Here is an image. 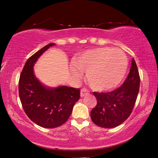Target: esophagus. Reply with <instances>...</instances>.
I'll return each mask as SVG.
<instances>
[{"label":"esophagus","mask_w":158,"mask_h":158,"mask_svg":"<svg viewBox=\"0 0 158 158\" xmlns=\"http://www.w3.org/2000/svg\"><path fill=\"white\" fill-rule=\"evenodd\" d=\"M88 94V91L85 89V88H83V89H81V98H82V97L87 96Z\"/></svg>","instance_id":"esophagus-1"}]
</instances>
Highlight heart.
<instances>
[{
    "mask_svg": "<svg viewBox=\"0 0 158 158\" xmlns=\"http://www.w3.org/2000/svg\"><path fill=\"white\" fill-rule=\"evenodd\" d=\"M71 66V71L78 76V69L86 73L90 88L96 91H108L124 81L128 70V60L124 52L111 47L88 49L80 53Z\"/></svg>",
    "mask_w": 158,
    "mask_h": 158,
    "instance_id": "heart-1",
    "label": "heart"
}]
</instances>
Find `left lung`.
Instances as JSON below:
<instances>
[{"instance_id": "obj_1", "label": "left lung", "mask_w": 158, "mask_h": 158, "mask_svg": "<svg viewBox=\"0 0 158 158\" xmlns=\"http://www.w3.org/2000/svg\"><path fill=\"white\" fill-rule=\"evenodd\" d=\"M140 77L137 64L132 59L128 76L122 85L114 91L96 93V106L90 112L93 122L103 128H114L130 115L137 100Z\"/></svg>"}]
</instances>
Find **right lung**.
I'll list each match as a JSON object with an SVG mask.
<instances>
[{"label": "right lung", "instance_id": "add662e5", "mask_svg": "<svg viewBox=\"0 0 158 158\" xmlns=\"http://www.w3.org/2000/svg\"><path fill=\"white\" fill-rule=\"evenodd\" d=\"M54 45L55 43L46 45L27 60L19 83V98L26 114L39 126L49 129L65 123L80 98L79 88L66 85L49 87L34 74V66L36 61Z\"/></svg>", "mask_w": 158, "mask_h": 158}]
</instances>
